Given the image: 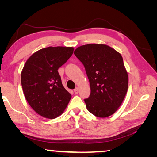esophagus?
Segmentation results:
<instances>
[{"label": "esophagus", "instance_id": "esophagus-1", "mask_svg": "<svg viewBox=\"0 0 157 157\" xmlns=\"http://www.w3.org/2000/svg\"><path fill=\"white\" fill-rule=\"evenodd\" d=\"M74 92H75V94H78L79 93V89L78 88V87H76V88L74 89Z\"/></svg>", "mask_w": 157, "mask_h": 157}]
</instances>
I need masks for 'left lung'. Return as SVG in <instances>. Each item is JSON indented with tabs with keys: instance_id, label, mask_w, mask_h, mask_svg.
<instances>
[{
	"instance_id": "1",
	"label": "left lung",
	"mask_w": 157,
	"mask_h": 157,
	"mask_svg": "<svg viewBox=\"0 0 157 157\" xmlns=\"http://www.w3.org/2000/svg\"><path fill=\"white\" fill-rule=\"evenodd\" d=\"M74 55L84 65L91 94L84 99L90 113L100 118L112 115L123 102L128 88V75L120 53L104 44L79 46Z\"/></svg>"
}]
</instances>
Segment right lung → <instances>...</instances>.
Returning <instances> with one entry per match:
<instances>
[{
    "mask_svg": "<svg viewBox=\"0 0 157 157\" xmlns=\"http://www.w3.org/2000/svg\"><path fill=\"white\" fill-rule=\"evenodd\" d=\"M73 47H48L34 52L21 72L23 94L30 107L44 118L60 116L71 94L63 86L57 70L73 52Z\"/></svg>",
    "mask_w": 157,
    "mask_h": 157,
    "instance_id": "obj_1",
    "label": "right lung"
}]
</instances>
